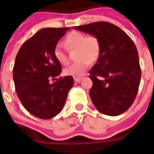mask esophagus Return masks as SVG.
Listing matches in <instances>:
<instances>
[{
    "label": "esophagus",
    "instance_id": "obj_1",
    "mask_svg": "<svg viewBox=\"0 0 154 154\" xmlns=\"http://www.w3.org/2000/svg\"><path fill=\"white\" fill-rule=\"evenodd\" d=\"M82 77H74V82H80L81 81H82Z\"/></svg>",
    "mask_w": 154,
    "mask_h": 154
}]
</instances>
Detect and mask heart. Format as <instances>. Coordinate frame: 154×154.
<instances>
[{"label": "heart", "mask_w": 154, "mask_h": 154, "mask_svg": "<svg viewBox=\"0 0 154 154\" xmlns=\"http://www.w3.org/2000/svg\"><path fill=\"white\" fill-rule=\"evenodd\" d=\"M64 47L68 51L77 49L74 57L77 61L63 70L64 75L74 77H82L88 70L91 62L97 60L100 52V41L96 36H86L77 31L71 32L66 36ZM54 56L62 65L69 63L68 56L61 44L54 48Z\"/></svg>", "instance_id": "1"}]
</instances>
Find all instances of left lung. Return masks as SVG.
<instances>
[{
  "instance_id": "obj_1",
  "label": "left lung",
  "mask_w": 154,
  "mask_h": 154,
  "mask_svg": "<svg viewBox=\"0 0 154 154\" xmlns=\"http://www.w3.org/2000/svg\"><path fill=\"white\" fill-rule=\"evenodd\" d=\"M96 36L100 44L97 63L90 70V97L100 113L116 116L131 106L138 93L141 68L136 46L129 35L109 22L73 27Z\"/></svg>"
}]
</instances>
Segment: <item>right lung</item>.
Returning a JSON list of instances; mask_svg holds the SVG:
<instances>
[{"label": "right lung", "instance_id": "obj_1", "mask_svg": "<svg viewBox=\"0 0 154 154\" xmlns=\"http://www.w3.org/2000/svg\"><path fill=\"white\" fill-rule=\"evenodd\" d=\"M68 29H42L22 44L15 57L13 79L17 96L23 106L39 119H51L60 113L73 86L71 76L49 83L50 78L62 72L54 48Z\"/></svg>", "mask_w": 154, "mask_h": 154}]
</instances>
